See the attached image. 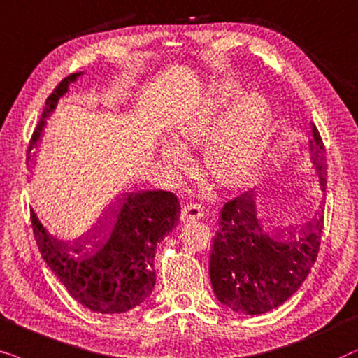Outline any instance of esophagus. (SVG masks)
Wrapping results in <instances>:
<instances>
[{
    "instance_id": "esophagus-1",
    "label": "esophagus",
    "mask_w": 358,
    "mask_h": 358,
    "mask_svg": "<svg viewBox=\"0 0 358 358\" xmlns=\"http://www.w3.org/2000/svg\"><path fill=\"white\" fill-rule=\"evenodd\" d=\"M180 217H182V221H185V222L203 217V208L196 203H187L182 209V216Z\"/></svg>"
}]
</instances>
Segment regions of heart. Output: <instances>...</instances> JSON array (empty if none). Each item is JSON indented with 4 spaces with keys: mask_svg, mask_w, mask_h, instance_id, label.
I'll use <instances>...</instances> for the list:
<instances>
[{
    "mask_svg": "<svg viewBox=\"0 0 358 358\" xmlns=\"http://www.w3.org/2000/svg\"><path fill=\"white\" fill-rule=\"evenodd\" d=\"M271 132V111L262 96L237 82H222L199 111L176 129L175 139L185 147L208 144L206 166L219 183H244L259 166ZM160 155L176 169L187 157L175 142L162 141Z\"/></svg>",
    "mask_w": 358,
    "mask_h": 358,
    "instance_id": "b5f03b06",
    "label": "heart"
}]
</instances>
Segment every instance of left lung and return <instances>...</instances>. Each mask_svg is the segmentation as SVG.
Masks as SVG:
<instances>
[{
	"label": "left lung",
	"instance_id": "obj_1",
	"mask_svg": "<svg viewBox=\"0 0 358 358\" xmlns=\"http://www.w3.org/2000/svg\"><path fill=\"white\" fill-rule=\"evenodd\" d=\"M309 160L326 192V150L313 124ZM324 203L298 231L271 234L262 224L257 192L224 204L213 239L209 278L217 301L232 311L257 316L278 308L301 287L321 245Z\"/></svg>",
	"mask_w": 358,
	"mask_h": 358
}]
</instances>
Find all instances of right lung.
I'll list each match as a JSON object with an SVG mask.
<instances>
[{
  "label": "right lung",
  "mask_w": 358,
  "mask_h": 358,
  "mask_svg": "<svg viewBox=\"0 0 358 358\" xmlns=\"http://www.w3.org/2000/svg\"><path fill=\"white\" fill-rule=\"evenodd\" d=\"M83 71L62 80L47 98L27 154L37 147L59 99ZM180 216L178 198L170 192L126 193L99 226L76 239L55 236L31 209L32 231L49 268L82 306L101 314H119L144 303L155 287L157 244L173 231Z\"/></svg>",
  "instance_id": "add662e5"
}]
</instances>
